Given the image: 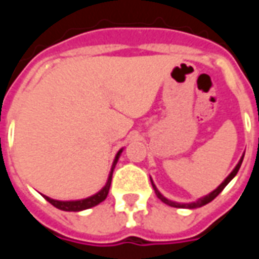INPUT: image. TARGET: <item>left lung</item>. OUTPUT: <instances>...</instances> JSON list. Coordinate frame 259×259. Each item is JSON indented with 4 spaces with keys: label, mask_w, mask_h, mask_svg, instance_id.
<instances>
[{
    "label": "left lung",
    "mask_w": 259,
    "mask_h": 259,
    "mask_svg": "<svg viewBox=\"0 0 259 259\" xmlns=\"http://www.w3.org/2000/svg\"><path fill=\"white\" fill-rule=\"evenodd\" d=\"M243 158H244V155L241 157V159H240V161H239V163L236 165V168H234L233 170L230 172V175H229V176H228V178H226V179L223 180V182H222V183H221V185L218 186V187H217V189H215V190L212 191V193H209V194H208V195H205V197H202V198H198V200L194 201V202H187V204H182V202H176V201L168 200V198H165V197H163V195L161 194L159 191H158V189H157V187H155V185H154V182H152V179H151V185H152V187H154V190H155V194H157L158 198H159V200L162 201V202H165L166 205L175 206V208H189V209H194V208H200V206L205 205V204H208V202H211V201L213 200V198H215L217 195L221 194V191H222L223 189H225V187H226V186L229 185V182H230V180L233 179L234 176L237 175V172H239L240 166H241V162H243Z\"/></svg>",
    "instance_id": "1"
}]
</instances>
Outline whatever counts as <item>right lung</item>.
Masks as SVG:
<instances>
[{"label":"right lung","mask_w":259,"mask_h":259,"mask_svg":"<svg viewBox=\"0 0 259 259\" xmlns=\"http://www.w3.org/2000/svg\"><path fill=\"white\" fill-rule=\"evenodd\" d=\"M123 151V148L122 150H119L118 154H116V157H115V161L112 163V168H111V174L108 176L107 180V185L102 187L101 190L98 191L97 194L91 195V197H87V198H83V200H76V201H58V200H53V198H50L47 195H44V198L50 202V204H53L55 208H58V209H62V211H73V212H79L83 211V209H89V208H93V206L98 205L100 202L107 198L108 193H109V187H111V182H112V174H113V169H115V165L118 162L119 157H120V154Z\"/></svg>","instance_id":"add662e5"}]
</instances>
